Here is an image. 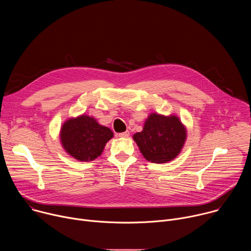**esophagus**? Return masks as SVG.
<instances>
[{
    "label": "esophagus",
    "mask_w": 251,
    "mask_h": 251,
    "mask_svg": "<svg viewBox=\"0 0 251 251\" xmlns=\"http://www.w3.org/2000/svg\"><path fill=\"white\" fill-rule=\"evenodd\" d=\"M129 135H130L129 131H125V132H123V133H120V134H119V137H121V138H127V137H129Z\"/></svg>",
    "instance_id": "34e87169"
}]
</instances>
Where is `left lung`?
<instances>
[{
    "mask_svg": "<svg viewBox=\"0 0 251 251\" xmlns=\"http://www.w3.org/2000/svg\"><path fill=\"white\" fill-rule=\"evenodd\" d=\"M133 139L144 158L152 163L173 161L181 153L187 139V129L177 116L151 113L141 132Z\"/></svg>",
    "mask_w": 251,
    "mask_h": 251,
    "instance_id": "8db88e82",
    "label": "left lung"
}]
</instances>
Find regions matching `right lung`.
<instances>
[{"mask_svg":"<svg viewBox=\"0 0 251 251\" xmlns=\"http://www.w3.org/2000/svg\"><path fill=\"white\" fill-rule=\"evenodd\" d=\"M59 138L69 156L77 161L89 162L102 154L106 143L113 138V132L100 125L94 117L82 114L62 124Z\"/></svg>","mask_w":251,"mask_h":251,"instance_id":"right-lung-1","label":"right lung"}]
</instances>
